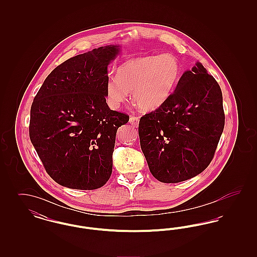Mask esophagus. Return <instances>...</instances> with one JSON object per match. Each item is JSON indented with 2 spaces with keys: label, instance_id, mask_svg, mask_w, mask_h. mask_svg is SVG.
Here are the masks:
<instances>
[{
  "label": "esophagus",
  "instance_id": "34e87169",
  "mask_svg": "<svg viewBox=\"0 0 257 257\" xmlns=\"http://www.w3.org/2000/svg\"><path fill=\"white\" fill-rule=\"evenodd\" d=\"M129 122H130L132 126L137 127L139 125V122H140V118L139 117H135V116H131L130 119H129Z\"/></svg>",
  "mask_w": 257,
  "mask_h": 257
}]
</instances>
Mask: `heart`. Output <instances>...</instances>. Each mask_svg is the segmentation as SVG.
I'll list each match as a JSON object with an SVG mask.
<instances>
[{
  "instance_id": "1",
  "label": "heart",
  "mask_w": 257,
  "mask_h": 257,
  "mask_svg": "<svg viewBox=\"0 0 257 257\" xmlns=\"http://www.w3.org/2000/svg\"><path fill=\"white\" fill-rule=\"evenodd\" d=\"M181 76L180 62L170 54L138 57L122 62L116 76L110 75L105 89L111 108L117 109L132 90L141 110H158L170 99Z\"/></svg>"
}]
</instances>
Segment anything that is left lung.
<instances>
[{
    "label": "left lung",
    "mask_w": 257,
    "mask_h": 257,
    "mask_svg": "<svg viewBox=\"0 0 257 257\" xmlns=\"http://www.w3.org/2000/svg\"><path fill=\"white\" fill-rule=\"evenodd\" d=\"M223 127L220 86L196 61L166 104L140 120L141 148L149 171L163 183L195 177L213 159Z\"/></svg>",
    "instance_id": "1"
}]
</instances>
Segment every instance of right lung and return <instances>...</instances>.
<instances>
[{"label": "right lung", "instance_id": "add662e5", "mask_svg": "<svg viewBox=\"0 0 257 257\" xmlns=\"http://www.w3.org/2000/svg\"><path fill=\"white\" fill-rule=\"evenodd\" d=\"M120 50L112 44L68 59L34 99L31 142L48 174L63 187L95 190L110 179L116 131L129 120L106 102L108 66Z\"/></svg>", "mask_w": 257, "mask_h": 257}]
</instances>
